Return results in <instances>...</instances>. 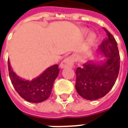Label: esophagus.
<instances>
[{"label": "esophagus", "instance_id": "obj_1", "mask_svg": "<svg viewBox=\"0 0 128 128\" xmlns=\"http://www.w3.org/2000/svg\"><path fill=\"white\" fill-rule=\"evenodd\" d=\"M74 57L73 56H70V57L67 58L66 59H64L60 64V68H69L72 66L74 64Z\"/></svg>", "mask_w": 128, "mask_h": 128}]
</instances>
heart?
I'll return each instance as SVG.
<instances>
[{"label": "heart", "mask_w": 128, "mask_h": 128, "mask_svg": "<svg viewBox=\"0 0 128 128\" xmlns=\"http://www.w3.org/2000/svg\"><path fill=\"white\" fill-rule=\"evenodd\" d=\"M88 32H89V31L87 29H86V28H84V29H82L81 30L82 34L84 35V36L87 35L88 34ZM96 39H97V36H96V34H94V33H91V34H89V36L88 37V43L89 44H92L93 43L96 42Z\"/></svg>", "instance_id": "b5f03b06"}]
</instances>
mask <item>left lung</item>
Here are the masks:
<instances>
[{"label":"left lung","instance_id":"8db88e82","mask_svg":"<svg viewBox=\"0 0 128 128\" xmlns=\"http://www.w3.org/2000/svg\"><path fill=\"white\" fill-rule=\"evenodd\" d=\"M107 38L97 50L103 60H88L82 68L76 70L75 88L79 95L87 100H96L104 96L114 86L118 76L120 57L118 44L107 29Z\"/></svg>","mask_w":128,"mask_h":128}]
</instances>
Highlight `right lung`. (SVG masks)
Returning a JSON list of instances; mask_svg holds the SVG:
<instances>
[{"mask_svg": "<svg viewBox=\"0 0 128 128\" xmlns=\"http://www.w3.org/2000/svg\"><path fill=\"white\" fill-rule=\"evenodd\" d=\"M9 76L12 85L20 96L28 102L40 103L51 94L54 82L58 76L60 69L58 64L50 66L32 80L18 76L14 72L8 60Z\"/></svg>", "mask_w": 128, "mask_h": 128, "instance_id": "add662e5", "label": "right lung"}]
</instances>
